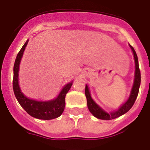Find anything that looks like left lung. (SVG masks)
Here are the masks:
<instances>
[{"instance_id": "1", "label": "left lung", "mask_w": 150, "mask_h": 150, "mask_svg": "<svg viewBox=\"0 0 150 150\" xmlns=\"http://www.w3.org/2000/svg\"><path fill=\"white\" fill-rule=\"evenodd\" d=\"M129 47L131 48L132 51H133V56H134V60H135V79H134V83H133V86L132 88L131 93L129 95L128 100L124 103L121 107H120L117 110H114L110 113H107L102 110L100 107L97 104H95L93 99L91 97L90 92H89L88 88V86H85V96L87 98V104H88V108L89 110L95 117L101 119V120H112V119H115V118L126 114L127 112L130 110V108L133 107V105L135 103V100L137 98L138 93H139V85H140V81H141V76H140V70L139 68V63H138V58H137V53H136L135 50L133 49L132 46L129 45Z\"/></svg>"}]
</instances>
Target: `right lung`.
Listing matches in <instances>:
<instances>
[{"mask_svg": "<svg viewBox=\"0 0 150 150\" xmlns=\"http://www.w3.org/2000/svg\"><path fill=\"white\" fill-rule=\"evenodd\" d=\"M28 40L21 48V50L17 54L13 66V88L15 96L25 110L30 116L37 119L41 120H52L59 117L64 110L65 106V95L71 88L72 83H69L61 91L57 98L50 101H38L32 100L23 95L21 92L18 84V71L19 65L21 62L23 53L24 52L25 48L27 45Z\"/></svg>", "mask_w": 150, "mask_h": 150, "instance_id": "obj_1", "label": "right lung"}]
</instances>
